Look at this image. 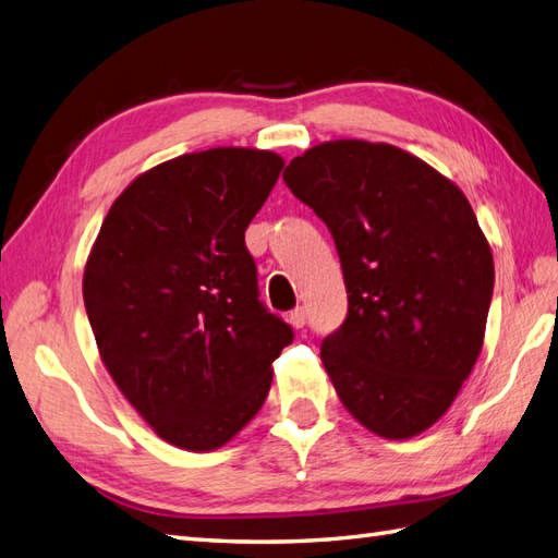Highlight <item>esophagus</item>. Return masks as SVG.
I'll use <instances>...</instances> for the list:
<instances>
[{
  "mask_svg": "<svg viewBox=\"0 0 558 558\" xmlns=\"http://www.w3.org/2000/svg\"><path fill=\"white\" fill-rule=\"evenodd\" d=\"M288 323H290V326H292L294 330L304 328V323H306V308H304V306H296L294 311H290Z\"/></svg>",
  "mask_w": 558,
  "mask_h": 558,
  "instance_id": "1",
  "label": "esophagus"
}]
</instances>
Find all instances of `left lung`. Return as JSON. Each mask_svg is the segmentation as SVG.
<instances>
[{"label": "left lung", "mask_w": 558, "mask_h": 558, "mask_svg": "<svg viewBox=\"0 0 558 558\" xmlns=\"http://www.w3.org/2000/svg\"><path fill=\"white\" fill-rule=\"evenodd\" d=\"M328 226L349 314L320 344L344 409L385 439L445 416L485 342L495 262L473 206L387 142L330 140L282 173Z\"/></svg>", "instance_id": "left-lung-1"}]
</instances>
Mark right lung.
I'll use <instances>...</instances> for the list:
<instances>
[{"label": "right lung", "instance_id": "right-lung-1", "mask_svg": "<svg viewBox=\"0 0 558 558\" xmlns=\"http://www.w3.org/2000/svg\"><path fill=\"white\" fill-rule=\"evenodd\" d=\"M282 166L252 147L168 159L116 197L89 250L83 300L101 364L178 449L228 445L264 407L294 338L258 302L244 247Z\"/></svg>", "mask_w": 558, "mask_h": 558}]
</instances>
